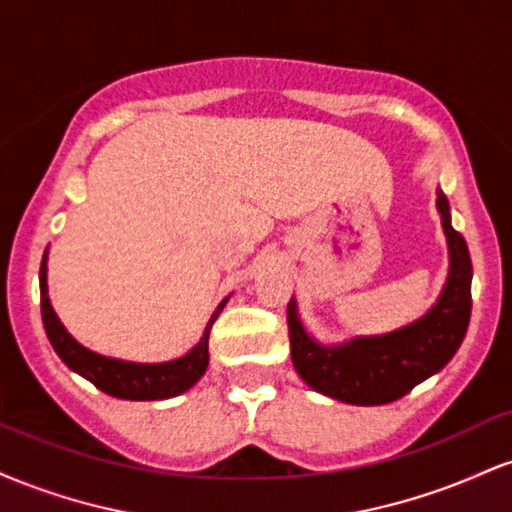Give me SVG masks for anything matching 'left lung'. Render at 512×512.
Returning <instances> with one entry per match:
<instances>
[{"label": "left lung", "mask_w": 512, "mask_h": 512, "mask_svg": "<svg viewBox=\"0 0 512 512\" xmlns=\"http://www.w3.org/2000/svg\"><path fill=\"white\" fill-rule=\"evenodd\" d=\"M436 207L450 250L448 281L424 317L378 337H354L325 346L305 332L296 298L286 308L291 361L313 390L358 407L395 402L424 383L460 349L472 315V260L467 243L450 223V204L436 190Z\"/></svg>", "instance_id": "1"}]
</instances>
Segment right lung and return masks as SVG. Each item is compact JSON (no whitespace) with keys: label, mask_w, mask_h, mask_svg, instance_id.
I'll return each instance as SVG.
<instances>
[{"label":"right lung","mask_w":512,"mask_h":512,"mask_svg":"<svg viewBox=\"0 0 512 512\" xmlns=\"http://www.w3.org/2000/svg\"><path fill=\"white\" fill-rule=\"evenodd\" d=\"M226 303L228 298H223L219 308L214 310V315L209 317L202 339L185 356L166 363L120 361V358L101 356L96 351L86 349V346H81L72 334L64 330L48 298V252H45L43 262H40V313H43V325L52 349L57 351V356L74 373L84 375L98 390L117 399L154 402V399L178 397L185 390H190L209 366V332Z\"/></svg>","instance_id":"right-lung-1"}]
</instances>
